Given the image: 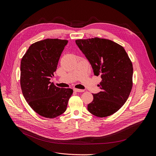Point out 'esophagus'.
Returning <instances> with one entry per match:
<instances>
[{"label": "esophagus", "mask_w": 156, "mask_h": 156, "mask_svg": "<svg viewBox=\"0 0 156 156\" xmlns=\"http://www.w3.org/2000/svg\"><path fill=\"white\" fill-rule=\"evenodd\" d=\"M73 91H74L75 92H83V91H84L83 90H80V89H76V88H75V89L73 90Z\"/></svg>", "instance_id": "obj_1"}]
</instances>
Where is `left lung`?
<instances>
[{"label":"left lung","mask_w":156,"mask_h":156,"mask_svg":"<svg viewBox=\"0 0 156 156\" xmlns=\"http://www.w3.org/2000/svg\"><path fill=\"white\" fill-rule=\"evenodd\" d=\"M75 42L85 55L94 75L101 76V91L93 94L88 110L100 118L111 116L126 103L133 87V68L124 48L110 40L98 37Z\"/></svg>","instance_id":"left-lung-1"}]
</instances>
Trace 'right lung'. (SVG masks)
Returning <instances> with one entry per match:
<instances>
[{"label":"right lung","instance_id":"add662e5","mask_svg":"<svg viewBox=\"0 0 156 156\" xmlns=\"http://www.w3.org/2000/svg\"><path fill=\"white\" fill-rule=\"evenodd\" d=\"M68 40L47 38L32 44L22 58L20 86L29 105L39 115L57 117L66 111L70 88L56 87L50 81Z\"/></svg>","mask_w":156,"mask_h":156}]
</instances>
